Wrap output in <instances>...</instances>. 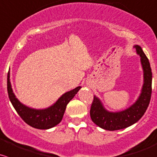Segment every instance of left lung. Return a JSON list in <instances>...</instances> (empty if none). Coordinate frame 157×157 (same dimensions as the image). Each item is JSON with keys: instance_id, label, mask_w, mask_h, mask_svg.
<instances>
[{"instance_id": "1", "label": "left lung", "mask_w": 157, "mask_h": 157, "mask_svg": "<svg viewBox=\"0 0 157 157\" xmlns=\"http://www.w3.org/2000/svg\"><path fill=\"white\" fill-rule=\"evenodd\" d=\"M136 54L140 57L144 71V84L136 101L130 107L119 112L106 110L100 99L94 97L90 114L91 120L100 128L106 130H118L127 128L137 122L144 116L150 103L152 94V71L148 58L139 45H135Z\"/></svg>"}]
</instances>
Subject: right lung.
Masks as SVG:
<instances>
[{"label": "right lung", "mask_w": 157, "mask_h": 157, "mask_svg": "<svg viewBox=\"0 0 157 157\" xmlns=\"http://www.w3.org/2000/svg\"><path fill=\"white\" fill-rule=\"evenodd\" d=\"M81 86L63 94L55 103L46 109H36L25 106L18 100L13 92L10 81V72L7 74L8 97L18 115L30 127L40 130H48L60 124L64 114L67 105L77 94Z\"/></svg>", "instance_id": "add662e5"}]
</instances>
